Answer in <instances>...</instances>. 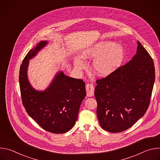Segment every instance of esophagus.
I'll return each instance as SVG.
<instances>
[{
    "label": "esophagus",
    "instance_id": "1",
    "mask_svg": "<svg viewBox=\"0 0 160 160\" xmlns=\"http://www.w3.org/2000/svg\"><path fill=\"white\" fill-rule=\"evenodd\" d=\"M86 91L87 95L88 97H92L94 94V87L92 84L87 83L86 85Z\"/></svg>",
    "mask_w": 160,
    "mask_h": 160
}]
</instances>
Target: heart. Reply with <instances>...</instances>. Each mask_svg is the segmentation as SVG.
I'll use <instances>...</instances> for the list:
<instances>
[{
    "label": "heart",
    "instance_id": "obj_1",
    "mask_svg": "<svg viewBox=\"0 0 160 160\" xmlns=\"http://www.w3.org/2000/svg\"><path fill=\"white\" fill-rule=\"evenodd\" d=\"M82 57L94 59L93 70L99 76L106 77L117 71L122 64L125 49L122 45L115 42L104 41L97 43L85 49ZM75 66L78 70L85 68V62L80 58L75 59Z\"/></svg>",
    "mask_w": 160,
    "mask_h": 160
}]
</instances>
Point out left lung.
Returning <instances> with one entry per match:
<instances>
[{
    "mask_svg": "<svg viewBox=\"0 0 160 160\" xmlns=\"http://www.w3.org/2000/svg\"><path fill=\"white\" fill-rule=\"evenodd\" d=\"M137 53L125 65L96 81L97 115L105 130H127L144 116L150 103L155 80L152 58L138 41Z\"/></svg>",
    "mask_w": 160,
    "mask_h": 160,
    "instance_id": "left-lung-1",
    "label": "left lung"
}]
</instances>
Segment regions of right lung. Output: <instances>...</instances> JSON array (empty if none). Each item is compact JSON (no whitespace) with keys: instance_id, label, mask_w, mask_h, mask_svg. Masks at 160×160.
<instances>
[{"instance_id":"1","label":"right lung","mask_w":160,"mask_h":160,"mask_svg":"<svg viewBox=\"0 0 160 160\" xmlns=\"http://www.w3.org/2000/svg\"><path fill=\"white\" fill-rule=\"evenodd\" d=\"M47 44L48 41H40L22 61L19 76L21 99L28 115L43 129L63 133L72 129L77 120L86 96L85 83L59 72L45 90H36L32 87L27 76L29 60Z\"/></svg>"}]
</instances>
